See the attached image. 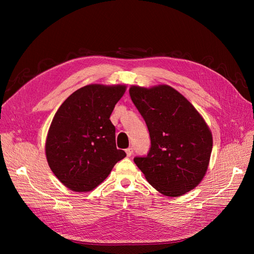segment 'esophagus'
I'll list each match as a JSON object with an SVG mask.
<instances>
[{
    "label": "esophagus",
    "mask_w": 254,
    "mask_h": 254,
    "mask_svg": "<svg viewBox=\"0 0 254 254\" xmlns=\"http://www.w3.org/2000/svg\"><path fill=\"white\" fill-rule=\"evenodd\" d=\"M132 152H133V149H132V147H129V148H127L126 149V153H127V157H130L132 155Z\"/></svg>",
    "instance_id": "34e87169"
}]
</instances>
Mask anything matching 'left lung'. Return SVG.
Segmentation results:
<instances>
[{
  "label": "left lung",
  "instance_id": "8db88e82",
  "mask_svg": "<svg viewBox=\"0 0 254 254\" xmlns=\"http://www.w3.org/2000/svg\"><path fill=\"white\" fill-rule=\"evenodd\" d=\"M147 125L150 149L133 159L161 194L179 197L195 189L207 171L213 147L210 128L188 99L167 84L129 89Z\"/></svg>",
  "mask_w": 254,
  "mask_h": 254
}]
</instances>
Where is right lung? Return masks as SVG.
Listing matches in <instances>:
<instances>
[{
    "mask_svg": "<svg viewBox=\"0 0 254 254\" xmlns=\"http://www.w3.org/2000/svg\"><path fill=\"white\" fill-rule=\"evenodd\" d=\"M126 86L88 84L68 96L50 126L45 155L59 181L74 191H89L126 157L117 148L110 115Z\"/></svg>",
    "mask_w": 254,
    "mask_h": 254,
    "instance_id": "right-lung-1",
    "label": "right lung"
}]
</instances>
